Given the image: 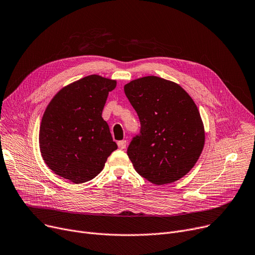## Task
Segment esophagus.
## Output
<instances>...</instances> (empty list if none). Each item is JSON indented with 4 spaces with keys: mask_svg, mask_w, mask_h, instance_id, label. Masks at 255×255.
<instances>
[{
    "mask_svg": "<svg viewBox=\"0 0 255 255\" xmlns=\"http://www.w3.org/2000/svg\"><path fill=\"white\" fill-rule=\"evenodd\" d=\"M126 144H127L126 140H120V141H118V145H119V148L121 150H124L126 148Z\"/></svg>",
    "mask_w": 255,
    "mask_h": 255,
    "instance_id": "34e87169",
    "label": "esophagus"
}]
</instances>
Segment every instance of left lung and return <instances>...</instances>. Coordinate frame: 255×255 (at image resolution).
Segmentation results:
<instances>
[{
  "instance_id": "8db88e82",
  "label": "left lung",
  "mask_w": 255,
  "mask_h": 255,
  "mask_svg": "<svg viewBox=\"0 0 255 255\" xmlns=\"http://www.w3.org/2000/svg\"><path fill=\"white\" fill-rule=\"evenodd\" d=\"M124 91L140 122L139 134L127 149L135 170L156 185L180 180L195 165L205 144L194 101L179 85L157 76L132 80Z\"/></svg>"
}]
</instances>
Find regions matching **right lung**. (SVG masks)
Listing matches in <instances>:
<instances>
[{
    "mask_svg": "<svg viewBox=\"0 0 255 255\" xmlns=\"http://www.w3.org/2000/svg\"><path fill=\"white\" fill-rule=\"evenodd\" d=\"M116 86V80L89 75L63 88L47 105L40 125V152L58 176L75 184L88 182L118 149L102 118Z\"/></svg>",
    "mask_w": 255,
    "mask_h": 255,
    "instance_id": "obj_1",
    "label": "right lung"
}]
</instances>
